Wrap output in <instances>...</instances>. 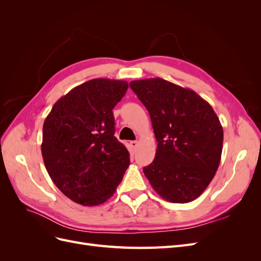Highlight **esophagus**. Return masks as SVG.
I'll return each instance as SVG.
<instances>
[{"label":"esophagus","instance_id":"34e87169","mask_svg":"<svg viewBox=\"0 0 261 261\" xmlns=\"http://www.w3.org/2000/svg\"><path fill=\"white\" fill-rule=\"evenodd\" d=\"M130 147L133 148V149H136L137 147H138V141H136V140H133V141H130Z\"/></svg>","mask_w":261,"mask_h":261}]
</instances>
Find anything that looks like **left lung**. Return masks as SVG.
<instances>
[{
    "label": "left lung",
    "instance_id": "left-lung-1",
    "mask_svg": "<svg viewBox=\"0 0 261 261\" xmlns=\"http://www.w3.org/2000/svg\"><path fill=\"white\" fill-rule=\"evenodd\" d=\"M132 90L147 108L158 147L144 173L156 194L170 202L195 200L219 168L223 128L206 100L162 78L133 81Z\"/></svg>",
    "mask_w": 261,
    "mask_h": 261
}]
</instances>
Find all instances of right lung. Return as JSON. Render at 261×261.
<instances>
[{
  "label": "right lung",
  "mask_w": 261,
  "mask_h": 261,
  "mask_svg": "<svg viewBox=\"0 0 261 261\" xmlns=\"http://www.w3.org/2000/svg\"><path fill=\"white\" fill-rule=\"evenodd\" d=\"M127 88L125 81L86 82L55 102L43 123L45 169L60 191L82 206L113 196L129 165L128 150L114 136L112 112Z\"/></svg>",
  "instance_id": "obj_1"
}]
</instances>
